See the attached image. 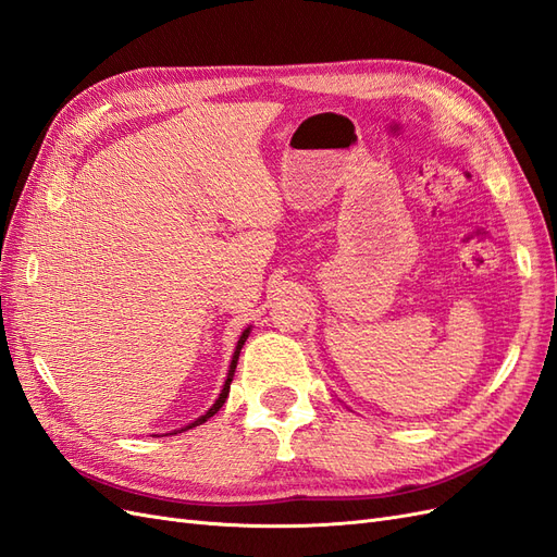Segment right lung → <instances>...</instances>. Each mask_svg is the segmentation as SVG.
<instances>
[{
	"mask_svg": "<svg viewBox=\"0 0 557 557\" xmlns=\"http://www.w3.org/2000/svg\"><path fill=\"white\" fill-rule=\"evenodd\" d=\"M247 336H249V329H245L243 331V336H240V341H237V345H235V352H233V359H231V369H228V375H226V383H224V389H221V394H219V399L214 401V406L205 412V416H200L196 422H190L188 426H184V429H180V432H186V429H190V426H198V424H202V422H208L214 412L226 404V399H228V389H231V383H233V375H235V367H237V357H240V349H243V345H245V341H247Z\"/></svg>",
	"mask_w": 557,
	"mask_h": 557,
	"instance_id": "obj_1",
	"label": "right lung"
}]
</instances>
